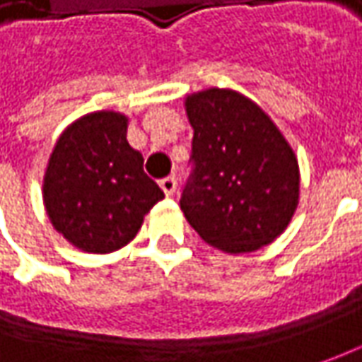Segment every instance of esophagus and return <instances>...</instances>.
Here are the masks:
<instances>
[{
    "label": "esophagus",
    "instance_id": "obj_1",
    "mask_svg": "<svg viewBox=\"0 0 362 362\" xmlns=\"http://www.w3.org/2000/svg\"><path fill=\"white\" fill-rule=\"evenodd\" d=\"M160 189L165 191V195L167 197H171L175 193V189H177V181H175V177H165V179H160Z\"/></svg>",
    "mask_w": 362,
    "mask_h": 362
}]
</instances>
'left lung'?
Instances as JSON below:
<instances>
[{
	"label": "left lung",
	"mask_w": 362,
	"mask_h": 362,
	"mask_svg": "<svg viewBox=\"0 0 362 362\" xmlns=\"http://www.w3.org/2000/svg\"><path fill=\"white\" fill-rule=\"evenodd\" d=\"M193 171L181 211L202 240L250 254L282 235L300 199L298 159L259 106L231 88L185 96Z\"/></svg>",
	"instance_id": "left-lung-1"
}]
</instances>
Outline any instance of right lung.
<instances>
[{"instance_id": "right-lung-1", "label": "right lung", "mask_w": 362, "mask_h": 362, "mask_svg": "<svg viewBox=\"0 0 362 362\" xmlns=\"http://www.w3.org/2000/svg\"><path fill=\"white\" fill-rule=\"evenodd\" d=\"M129 117L96 110L68 124L52 148L42 197L54 230L88 254H110L139 233L165 197L127 141Z\"/></svg>"}]
</instances>
